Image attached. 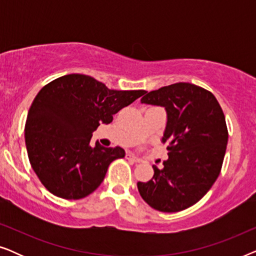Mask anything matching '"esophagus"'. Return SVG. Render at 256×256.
Segmentation results:
<instances>
[{
    "mask_svg": "<svg viewBox=\"0 0 256 256\" xmlns=\"http://www.w3.org/2000/svg\"><path fill=\"white\" fill-rule=\"evenodd\" d=\"M126 158H127L128 160H132V162H134V163L141 162V160H140L138 157H136L135 155H132V154H127V155H126Z\"/></svg>",
    "mask_w": 256,
    "mask_h": 256,
    "instance_id": "obj_1",
    "label": "esophagus"
}]
</instances>
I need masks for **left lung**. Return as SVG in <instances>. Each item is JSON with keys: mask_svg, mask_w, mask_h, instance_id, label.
Listing matches in <instances>:
<instances>
[{"mask_svg": "<svg viewBox=\"0 0 256 256\" xmlns=\"http://www.w3.org/2000/svg\"><path fill=\"white\" fill-rule=\"evenodd\" d=\"M141 102L166 108L162 142L169 143V158L163 169L152 166V178L138 182V192L157 211H183L200 200L219 176L228 141L225 115L211 92L188 82L146 92Z\"/></svg>", "mask_w": 256, "mask_h": 256, "instance_id": "8db88e82", "label": "left lung"}]
</instances>
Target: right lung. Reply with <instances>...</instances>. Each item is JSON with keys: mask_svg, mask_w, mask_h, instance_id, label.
<instances>
[{"mask_svg": "<svg viewBox=\"0 0 256 256\" xmlns=\"http://www.w3.org/2000/svg\"><path fill=\"white\" fill-rule=\"evenodd\" d=\"M144 93L110 90L76 73L45 85L31 104L24 129L30 164L42 184L64 199H82L96 191L110 164L126 152L99 142L93 146V132Z\"/></svg>", "mask_w": 256, "mask_h": 256, "instance_id": "obj_1", "label": "right lung"}]
</instances>
